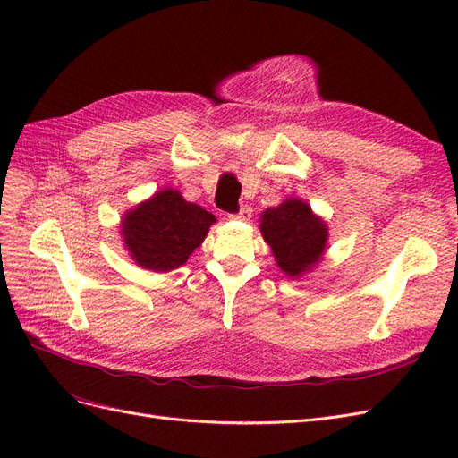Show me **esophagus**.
I'll use <instances>...</instances> for the list:
<instances>
[{"mask_svg":"<svg viewBox=\"0 0 458 458\" xmlns=\"http://www.w3.org/2000/svg\"><path fill=\"white\" fill-rule=\"evenodd\" d=\"M250 217H252V208L250 206H242L237 214L229 216V219H234V221H250Z\"/></svg>","mask_w":458,"mask_h":458,"instance_id":"1","label":"esophagus"}]
</instances>
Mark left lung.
<instances>
[{"label":"left lung","mask_w":458,"mask_h":458,"mask_svg":"<svg viewBox=\"0 0 458 458\" xmlns=\"http://www.w3.org/2000/svg\"><path fill=\"white\" fill-rule=\"evenodd\" d=\"M261 237L271 246L276 266L288 276H301L311 271L328 239L327 224L311 212V206L298 199H286L261 214Z\"/></svg>","instance_id":"obj_1"}]
</instances>
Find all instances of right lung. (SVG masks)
<instances>
[{"mask_svg": "<svg viewBox=\"0 0 458 458\" xmlns=\"http://www.w3.org/2000/svg\"><path fill=\"white\" fill-rule=\"evenodd\" d=\"M216 224V216L175 189L158 191L122 219L123 244L137 266L168 273L187 263Z\"/></svg>", "mask_w": 458, "mask_h": 458, "instance_id": "right-lung-1", "label": "right lung"}]
</instances>
